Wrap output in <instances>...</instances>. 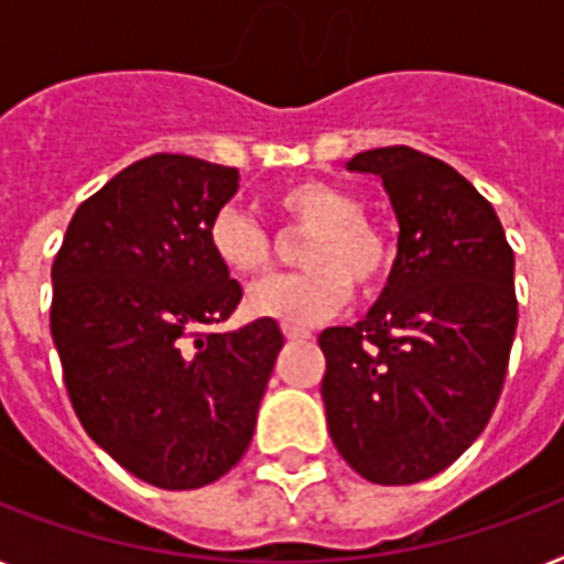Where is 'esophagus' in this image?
<instances>
[{"label": "esophagus", "mask_w": 564, "mask_h": 564, "mask_svg": "<svg viewBox=\"0 0 564 564\" xmlns=\"http://www.w3.org/2000/svg\"><path fill=\"white\" fill-rule=\"evenodd\" d=\"M283 336L292 338V341H304V338H310V329L292 327V324H283Z\"/></svg>", "instance_id": "esophagus-1"}]
</instances>
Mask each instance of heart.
Returning <instances> with one entry per match:
<instances>
[{
  "mask_svg": "<svg viewBox=\"0 0 564 564\" xmlns=\"http://www.w3.org/2000/svg\"><path fill=\"white\" fill-rule=\"evenodd\" d=\"M272 208L286 231H306L301 246L306 269L269 278L251 290L249 310L260 318L313 327L350 301V283L370 292L391 272V242L347 187L322 178L292 182L274 194ZM205 240L210 258L237 281H251L272 263V235L237 205H223L210 217Z\"/></svg>",
  "mask_w": 564,
  "mask_h": 564,
  "instance_id": "heart-1",
  "label": "heart"
}]
</instances>
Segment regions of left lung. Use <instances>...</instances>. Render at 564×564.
I'll return each mask as SVG.
<instances>
[{
  "mask_svg": "<svg viewBox=\"0 0 564 564\" xmlns=\"http://www.w3.org/2000/svg\"><path fill=\"white\" fill-rule=\"evenodd\" d=\"M400 223L379 301L318 336L338 455L361 478L416 484L455 464L489 423L519 322L512 249L496 208L455 167L411 148L365 150Z\"/></svg>",
  "mask_w": 564,
  "mask_h": 564,
  "instance_id": "1",
  "label": "left lung"
}]
</instances>
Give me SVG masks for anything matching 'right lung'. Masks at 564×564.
Here are the masks:
<instances>
[{
	"mask_svg": "<svg viewBox=\"0 0 564 564\" xmlns=\"http://www.w3.org/2000/svg\"><path fill=\"white\" fill-rule=\"evenodd\" d=\"M237 178L194 155L141 159L75 210L54 258L68 400L91 441L153 487H205L246 455L283 347L272 318L208 329L242 297L205 240Z\"/></svg>",
	"mask_w": 564,
	"mask_h": 564,
	"instance_id": "obj_1",
	"label": "right lung"
}]
</instances>
